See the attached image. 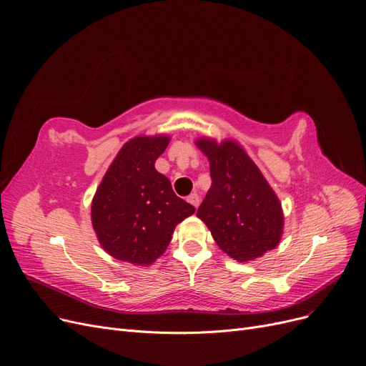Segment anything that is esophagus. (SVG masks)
I'll return each mask as SVG.
<instances>
[{
    "label": "esophagus",
    "mask_w": 366,
    "mask_h": 366,
    "mask_svg": "<svg viewBox=\"0 0 366 366\" xmlns=\"http://www.w3.org/2000/svg\"><path fill=\"white\" fill-rule=\"evenodd\" d=\"M187 202H189L197 209L198 204H200V197H198L197 194H191L189 197H187Z\"/></svg>",
    "instance_id": "obj_1"
}]
</instances>
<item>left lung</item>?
Instances as JSON below:
<instances>
[{
	"label": "left lung",
	"instance_id": "1",
	"mask_svg": "<svg viewBox=\"0 0 366 366\" xmlns=\"http://www.w3.org/2000/svg\"><path fill=\"white\" fill-rule=\"evenodd\" d=\"M212 184L197 210L218 247L238 262L261 258L280 244L284 214L278 195L237 140L198 137Z\"/></svg>",
	"mask_w": 366,
	"mask_h": 366
}]
</instances>
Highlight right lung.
<instances>
[{"label":"right lung","mask_w":366,"mask_h":366,"mask_svg":"<svg viewBox=\"0 0 366 366\" xmlns=\"http://www.w3.org/2000/svg\"><path fill=\"white\" fill-rule=\"evenodd\" d=\"M168 134L136 136L120 148L92 202V224L113 258L147 267L168 249L175 226L195 212L156 169Z\"/></svg>","instance_id":"add662e5"}]
</instances>
